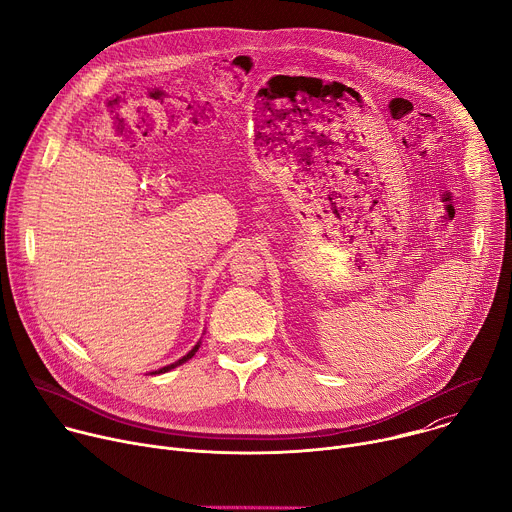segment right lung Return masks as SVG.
<instances>
[{
	"mask_svg": "<svg viewBox=\"0 0 512 512\" xmlns=\"http://www.w3.org/2000/svg\"><path fill=\"white\" fill-rule=\"evenodd\" d=\"M198 346H200V342L186 354V356H182L180 360H176V362H172V364H168V367H164V369H160V371H154V373H150V375H162V373H168V371H172V369H176V367H180L182 362H186V360H190L194 354H196V350H198Z\"/></svg>",
	"mask_w": 512,
	"mask_h": 512,
	"instance_id": "right-lung-1",
	"label": "right lung"
}]
</instances>
